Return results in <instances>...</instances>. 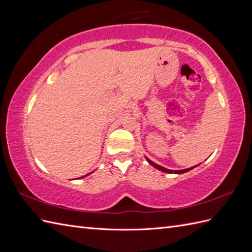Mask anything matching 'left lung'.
I'll return each mask as SVG.
<instances>
[{"instance_id":"obj_1","label":"left lung","mask_w":252,"mask_h":252,"mask_svg":"<svg viewBox=\"0 0 252 252\" xmlns=\"http://www.w3.org/2000/svg\"><path fill=\"white\" fill-rule=\"evenodd\" d=\"M147 159V161L151 163L153 167H155L156 169H158V170H160V171H162V172H167V173H175V174H181V173H185V172H187V171H189V170H191V169H194L195 167H191V168H189V169H184V170H169V169H165V168H163V167H161V165H159V164H157V163H155V162H153L152 160H149L148 158H146Z\"/></svg>"}]
</instances>
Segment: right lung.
Segmentation results:
<instances>
[{
	"instance_id": "add662e5",
	"label": "right lung",
	"mask_w": 252,
	"mask_h": 252,
	"mask_svg": "<svg viewBox=\"0 0 252 252\" xmlns=\"http://www.w3.org/2000/svg\"><path fill=\"white\" fill-rule=\"evenodd\" d=\"M87 175H88V174H87Z\"/></svg>"
}]
</instances>
